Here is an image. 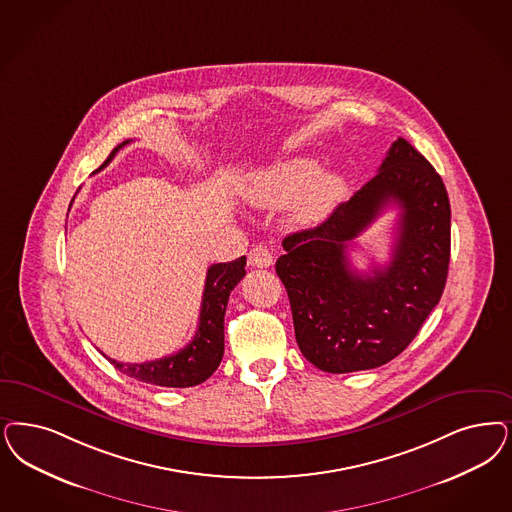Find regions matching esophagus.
Segmentation results:
<instances>
[{
  "label": "esophagus",
  "instance_id": "34e87169",
  "mask_svg": "<svg viewBox=\"0 0 512 512\" xmlns=\"http://www.w3.org/2000/svg\"><path fill=\"white\" fill-rule=\"evenodd\" d=\"M247 259H249V265L255 266V268H268V266L274 263V257H272L270 249L266 246L253 247V249L249 251Z\"/></svg>",
  "mask_w": 512,
  "mask_h": 512
}]
</instances>
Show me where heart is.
<instances>
[{
    "label": "heart",
    "instance_id": "b5f03b06",
    "mask_svg": "<svg viewBox=\"0 0 512 512\" xmlns=\"http://www.w3.org/2000/svg\"><path fill=\"white\" fill-rule=\"evenodd\" d=\"M300 195L295 215L300 223H318L346 193V177L336 170L319 174L318 160H285L270 168L249 189V200L259 206H280Z\"/></svg>",
    "mask_w": 512,
    "mask_h": 512
}]
</instances>
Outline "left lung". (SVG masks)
I'll use <instances>...</instances> for the list:
<instances>
[{
	"mask_svg": "<svg viewBox=\"0 0 512 512\" xmlns=\"http://www.w3.org/2000/svg\"><path fill=\"white\" fill-rule=\"evenodd\" d=\"M391 203L401 210L386 267L359 275L345 249ZM276 261L302 355L344 374L386 365L439 304L450 263V200L435 168L408 141L389 147L376 176L321 225L283 238Z\"/></svg>",
	"mask_w": 512,
	"mask_h": 512,
	"instance_id": "1",
	"label": "left lung"
}]
</instances>
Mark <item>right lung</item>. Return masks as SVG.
<instances>
[{
  "label": "right lung",
  "instance_id": "obj_1",
  "mask_svg": "<svg viewBox=\"0 0 512 512\" xmlns=\"http://www.w3.org/2000/svg\"><path fill=\"white\" fill-rule=\"evenodd\" d=\"M130 140L117 145L100 170L107 166L117 151ZM246 276V257H240L230 263H217L208 268L206 285L200 306L198 331L193 340L179 352L157 361L145 363H121L111 357L115 369L136 378L145 384L162 388H193L208 380L217 371L223 352H225V310L229 302L230 291Z\"/></svg>",
  "mask_w": 512,
  "mask_h": 512
}]
</instances>
